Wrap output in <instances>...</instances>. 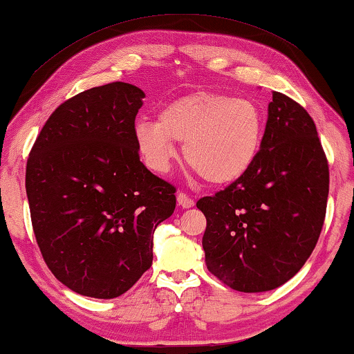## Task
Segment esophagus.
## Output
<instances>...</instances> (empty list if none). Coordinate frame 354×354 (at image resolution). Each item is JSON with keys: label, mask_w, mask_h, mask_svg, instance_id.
<instances>
[{"label": "esophagus", "mask_w": 354, "mask_h": 354, "mask_svg": "<svg viewBox=\"0 0 354 354\" xmlns=\"http://www.w3.org/2000/svg\"><path fill=\"white\" fill-rule=\"evenodd\" d=\"M177 203H178V206H182V208H192V206L195 205V201H194V198H190L187 194H183V192H178Z\"/></svg>", "instance_id": "esophagus-1"}]
</instances>
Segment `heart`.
<instances>
[{"label": "heart", "instance_id": "heart-1", "mask_svg": "<svg viewBox=\"0 0 354 354\" xmlns=\"http://www.w3.org/2000/svg\"><path fill=\"white\" fill-rule=\"evenodd\" d=\"M135 140L146 164L167 171L183 143V158L206 182L227 185L245 176L263 141V113L249 99L194 93L172 100L158 120L141 118Z\"/></svg>", "mask_w": 354, "mask_h": 354}]
</instances>
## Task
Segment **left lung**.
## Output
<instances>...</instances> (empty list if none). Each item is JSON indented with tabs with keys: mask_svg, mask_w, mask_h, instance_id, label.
Wrapping results in <instances>:
<instances>
[{
	"mask_svg": "<svg viewBox=\"0 0 354 354\" xmlns=\"http://www.w3.org/2000/svg\"><path fill=\"white\" fill-rule=\"evenodd\" d=\"M328 162L307 110L273 93L259 158L245 176L196 201L206 267L226 286L263 292L302 268L322 231Z\"/></svg>",
	"mask_w": 354,
	"mask_h": 354,
	"instance_id": "8db88e82",
	"label": "left lung"
}]
</instances>
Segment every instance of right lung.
I'll return each instance as SVG.
<instances>
[{
	"label": "right lung",
	"mask_w": 354,
	"mask_h": 354,
	"mask_svg": "<svg viewBox=\"0 0 354 354\" xmlns=\"http://www.w3.org/2000/svg\"><path fill=\"white\" fill-rule=\"evenodd\" d=\"M145 93L110 82L55 109L32 146L26 192L42 257L77 295L113 299L153 263V234L176 187L140 160L135 118Z\"/></svg>",
	"instance_id": "add662e5"
}]
</instances>
